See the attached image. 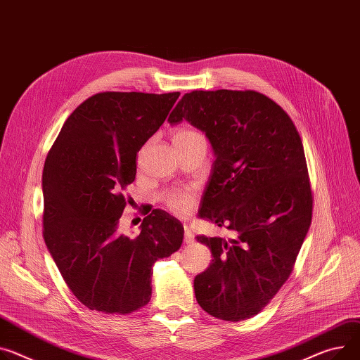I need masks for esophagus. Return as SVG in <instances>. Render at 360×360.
Here are the masks:
<instances>
[{
	"mask_svg": "<svg viewBox=\"0 0 360 360\" xmlns=\"http://www.w3.org/2000/svg\"><path fill=\"white\" fill-rule=\"evenodd\" d=\"M184 242L188 245L195 242V235H193L190 226H187V225H184Z\"/></svg>",
	"mask_w": 360,
	"mask_h": 360,
	"instance_id": "34e87169",
	"label": "esophagus"
}]
</instances>
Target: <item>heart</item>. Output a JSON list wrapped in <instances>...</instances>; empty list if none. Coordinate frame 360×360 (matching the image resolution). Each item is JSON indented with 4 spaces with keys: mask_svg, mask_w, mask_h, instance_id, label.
<instances>
[{
    "mask_svg": "<svg viewBox=\"0 0 360 360\" xmlns=\"http://www.w3.org/2000/svg\"><path fill=\"white\" fill-rule=\"evenodd\" d=\"M202 136L199 132L193 129H179L173 135V141H184L190 140V138ZM164 202L172 212L183 214L187 213L193 207V191L190 188H174L164 195Z\"/></svg>",
    "mask_w": 360,
    "mask_h": 360,
    "instance_id": "obj_1",
    "label": "heart"
}]
</instances>
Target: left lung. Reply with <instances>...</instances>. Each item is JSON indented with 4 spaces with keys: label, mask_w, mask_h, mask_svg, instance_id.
<instances>
[{
    "label": "left lung",
    "mask_w": 360,
    "mask_h": 360,
    "mask_svg": "<svg viewBox=\"0 0 360 360\" xmlns=\"http://www.w3.org/2000/svg\"><path fill=\"white\" fill-rule=\"evenodd\" d=\"M206 134L216 160L199 217L235 233L198 236L213 255L195 294L210 316L258 314L288 280L311 225L313 195L300 134L285 110L255 91H193L169 122Z\"/></svg>",
    "instance_id": "1"
}]
</instances>
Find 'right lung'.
<instances>
[{
    "label": "right lung",
    "mask_w": 360,
    "mask_h": 360,
    "mask_svg": "<svg viewBox=\"0 0 360 360\" xmlns=\"http://www.w3.org/2000/svg\"><path fill=\"white\" fill-rule=\"evenodd\" d=\"M180 92H102L63 124L43 169V236L73 295L103 314H128L151 298L153 265L181 246L180 220L154 209L135 238L122 235L124 190L136 153Z\"/></svg>",
    "instance_id": "1"
}]
</instances>
